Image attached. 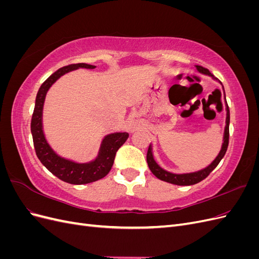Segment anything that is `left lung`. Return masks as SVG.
<instances>
[{
	"mask_svg": "<svg viewBox=\"0 0 259 259\" xmlns=\"http://www.w3.org/2000/svg\"><path fill=\"white\" fill-rule=\"evenodd\" d=\"M195 67H197L199 72H201L203 74H208V75L214 77V75L208 71V69L202 67V66H195ZM229 123H230V111H229L228 105H227L226 127H225L224 144L222 147V150L217 155V158L213 161V163H211L210 165H208L206 168L199 170V171H195V173H190V174H180V175L171 174V173H169V171L164 170L163 168H161L158 165V164H156V162L153 159V155H152L151 146H149L148 152H147V163H148L149 168H150L152 174L155 177H158L159 179L164 180V182L169 183V184H174V185H178V186H190V185H195V184L202 182L203 179H205L210 174V171H213V169L218 165L219 162L222 161L224 155L226 154V151H227V149H228V145H229Z\"/></svg>",
	"mask_w": 259,
	"mask_h": 259,
	"instance_id": "obj_1",
	"label": "left lung"
}]
</instances>
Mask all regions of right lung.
I'll use <instances>...</instances> for the list:
<instances>
[{"label":"right lung","instance_id":"1","mask_svg":"<svg viewBox=\"0 0 259 259\" xmlns=\"http://www.w3.org/2000/svg\"><path fill=\"white\" fill-rule=\"evenodd\" d=\"M79 68L94 69L95 66L82 62V64H72L62 67L43 82L36 94L35 106L32 119H31V133H32L33 145L38 160L52 174L61 179L62 182L72 185L90 184L104 178L113 165L116 151L128 138L127 133H114V134L106 136L101 144L97 159L91 163H74L60 158L53 151V149L46 142L42 130V110L46 93L52 84L56 82L61 75Z\"/></svg>","mask_w":259,"mask_h":259}]
</instances>
